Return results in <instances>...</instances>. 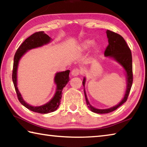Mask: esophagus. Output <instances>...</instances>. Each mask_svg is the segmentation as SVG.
Wrapping results in <instances>:
<instances>
[{
    "label": "esophagus",
    "instance_id": "esophagus-1",
    "mask_svg": "<svg viewBox=\"0 0 147 147\" xmlns=\"http://www.w3.org/2000/svg\"><path fill=\"white\" fill-rule=\"evenodd\" d=\"M80 73L81 72L78 69H74L71 72V74H72V76H78L80 74Z\"/></svg>",
    "mask_w": 147,
    "mask_h": 147
}]
</instances>
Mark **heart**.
Listing matches in <instances>:
<instances>
[{
    "mask_svg": "<svg viewBox=\"0 0 147 147\" xmlns=\"http://www.w3.org/2000/svg\"><path fill=\"white\" fill-rule=\"evenodd\" d=\"M95 42L93 40H90V39H87L84 40V42H82L80 44L79 46L80 49L82 51H88L91 48L93 45L94 44ZM101 49V46H98L94 48V53H98L100 51Z\"/></svg>",
    "mask_w": 147,
    "mask_h": 147,
    "instance_id": "obj_1",
    "label": "heart"
}]
</instances>
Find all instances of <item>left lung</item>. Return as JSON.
<instances>
[{"mask_svg":"<svg viewBox=\"0 0 147 147\" xmlns=\"http://www.w3.org/2000/svg\"><path fill=\"white\" fill-rule=\"evenodd\" d=\"M106 33L107 36L109 45L106 48L104 55H105V57H106L116 61L117 63H119V64L123 68L125 73V75H126L127 87L126 90H125V92L124 97L123 98L121 101H120L118 105L108 109H96L90 105L89 100H88L85 89L86 78L84 77L82 83L83 85H84V94L87 105L90 111L93 112V113L97 114L109 113H111V112L115 111L116 109L119 107L123 105L127 100L128 96L129 94L133 82L132 60V54L130 48L127 46V44L124 38H123L121 35H119V34H117L113 31L108 30V29L106 31Z\"/></svg>","mask_w":147,"mask_h":147,"instance_id":"obj_1","label":"left lung"}]
</instances>
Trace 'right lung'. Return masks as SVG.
Returning <instances> with one entry per match:
<instances>
[{
  "mask_svg": "<svg viewBox=\"0 0 147 147\" xmlns=\"http://www.w3.org/2000/svg\"><path fill=\"white\" fill-rule=\"evenodd\" d=\"M52 40V38L44 33V31H39L34 33L20 45L18 48L14 57V62H13V69L12 74L13 82L17 92L18 99L22 105L31 111L40 114H47L55 111L59 107L61 102V98L62 95V90L67 84L69 81V73L70 71L67 70L62 72H57L55 74L54 78V82L57 85L56 91L54 96L47 103L40 106H32L24 100L20 92L18 90L17 87V71L18 63L20 60L24 55L29 50L40 47L45 45L49 44Z\"/></svg>",
  "mask_w": 147,
  "mask_h": 147,
  "instance_id": "1",
  "label": "right lung"
}]
</instances>
